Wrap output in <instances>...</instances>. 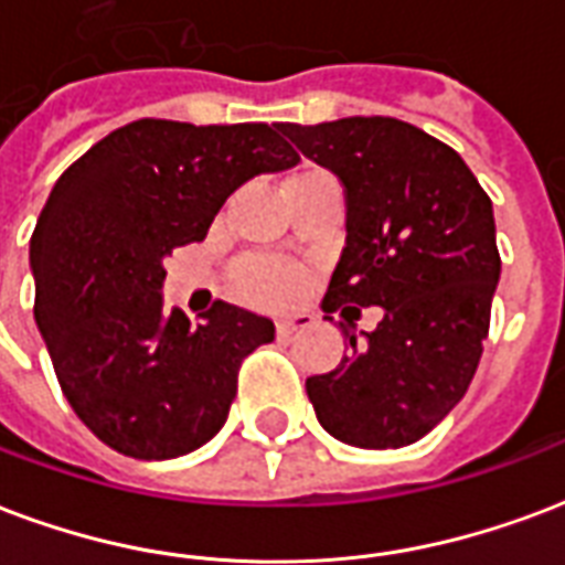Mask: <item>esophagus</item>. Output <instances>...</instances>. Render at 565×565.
<instances>
[{
    "label": "esophagus",
    "instance_id": "34e87169",
    "mask_svg": "<svg viewBox=\"0 0 565 565\" xmlns=\"http://www.w3.org/2000/svg\"><path fill=\"white\" fill-rule=\"evenodd\" d=\"M315 323V317L311 315H294V317H284V320H278V335L281 338H290L294 332H302V329H308V326Z\"/></svg>",
    "mask_w": 565,
    "mask_h": 565
}]
</instances>
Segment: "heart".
I'll return each mask as SVG.
<instances>
[{
    "mask_svg": "<svg viewBox=\"0 0 565 565\" xmlns=\"http://www.w3.org/2000/svg\"><path fill=\"white\" fill-rule=\"evenodd\" d=\"M302 287V275L271 257H248L236 266V290L248 302L281 305L294 299Z\"/></svg>",
    "mask_w": 565,
    "mask_h": 565,
    "instance_id": "b5f03b06",
    "label": "heart"
}]
</instances>
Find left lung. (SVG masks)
<instances>
[{
  "instance_id": "left-lung-1",
  "label": "left lung",
  "mask_w": 565,
  "mask_h": 565,
  "mask_svg": "<svg viewBox=\"0 0 565 565\" xmlns=\"http://www.w3.org/2000/svg\"><path fill=\"white\" fill-rule=\"evenodd\" d=\"M278 128L344 185L323 311L383 308L362 344L350 332L335 371L305 380L317 422L359 449L411 446L463 398L482 356L500 281L491 200L461 154L392 116Z\"/></svg>"
}]
</instances>
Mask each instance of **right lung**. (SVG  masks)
I'll return each instance as SVG.
<instances>
[{
	"mask_svg": "<svg viewBox=\"0 0 565 565\" xmlns=\"http://www.w3.org/2000/svg\"><path fill=\"white\" fill-rule=\"evenodd\" d=\"M278 125L140 119L65 170L41 209L29 266L35 323L65 398L110 449L164 461L227 422L242 359L275 326L215 302L200 323L164 308V260L200 242L227 198L299 164Z\"/></svg>",
	"mask_w": 565,
	"mask_h": 565,
	"instance_id": "obj_1",
	"label": "right lung"
}]
</instances>
